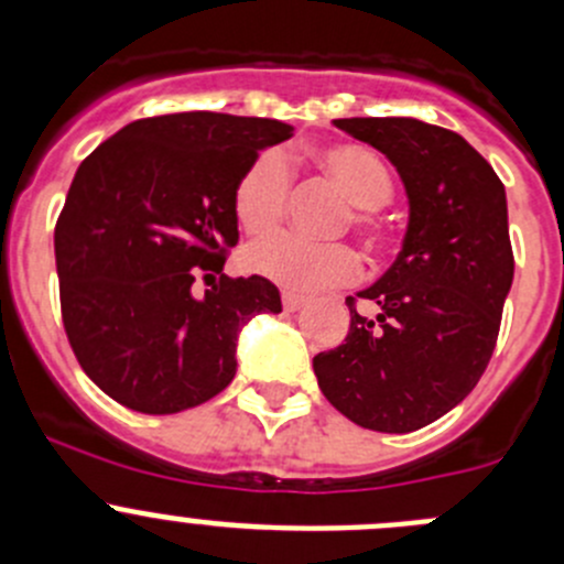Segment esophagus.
I'll use <instances>...</instances> for the list:
<instances>
[{"mask_svg": "<svg viewBox=\"0 0 564 564\" xmlns=\"http://www.w3.org/2000/svg\"><path fill=\"white\" fill-rule=\"evenodd\" d=\"M305 303H308V300H305V297H300V294L283 292V311H286V314H297V311L303 308Z\"/></svg>", "mask_w": 564, "mask_h": 564, "instance_id": "obj_1", "label": "esophagus"}]
</instances>
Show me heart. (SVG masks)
I'll list each match as a JSON object with an SVG mask.
<instances>
[{
    "label": "heart",
    "mask_w": 564,
    "mask_h": 564,
    "mask_svg": "<svg viewBox=\"0 0 564 564\" xmlns=\"http://www.w3.org/2000/svg\"><path fill=\"white\" fill-rule=\"evenodd\" d=\"M314 163L349 198L351 224L362 231L377 229V209L392 198V174L382 158L360 144H329L314 150ZM289 187L292 174L281 152L267 150L256 155L231 196L237 224L253 237L272 235L286 213ZM246 264L256 275L297 294L340 286L357 275V256L344 242L318 246L289 235L250 246Z\"/></svg>",
    "instance_id": "b5f03b06"
}]
</instances>
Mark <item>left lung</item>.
I'll list each match as a JSON object with an SVG mask.
<instances>
[{
  "label": "left lung",
  "instance_id": "obj_1",
  "mask_svg": "<svg viewBox=\"0 0 564 564\" xmlns=\"http://www.w3.org/2000/svg\"><path fill=\"white\" fill-rule=\"evenodd\" d=\"M395 166L409 204L401 253L349 305L344 344L314 357L324 398L382 434H409L458 406L486 371L513 283L508 196L486 158L414 117L335 119Z\"/></svg>",
  "mask_w": 564,
  "mask_h": 564
}]
</instances>
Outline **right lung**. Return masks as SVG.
<instances>
[{
    "mask_svg": "<svg viewBox=\"0 0 564 564\" xmlns=\"http://www.w3.org/2000/svg\"><path fill=\"white\" fill-rule=\"evenodd\" d=\"M278 119L180 111L135 119L78 166L56 220L62 322L84 373L141 414L209 401L237 373L253 316L278 314L267 278L220 275L237 246L235 185L267 147L292 139Z\"/></svg>",
    "mask_w": 564,
    "mask_h": 564,
    "instance_id": "right-lung-1",
    "label": "right lung"
}]
</instances>
